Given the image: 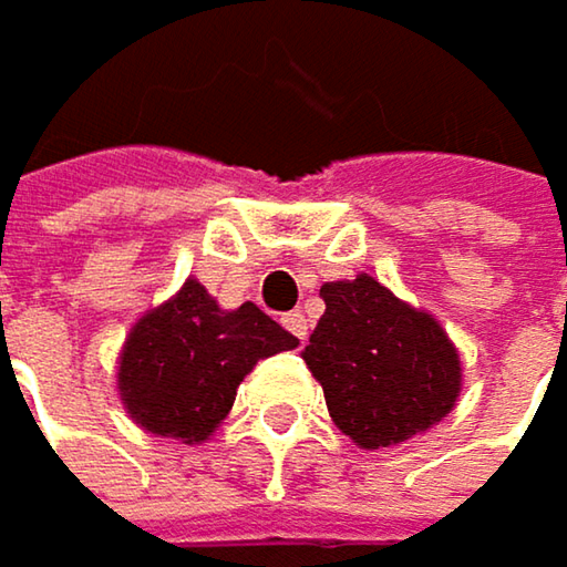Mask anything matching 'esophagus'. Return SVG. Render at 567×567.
<instances>
[{
	"mask_svg": "<svg viewBox=\"0 0 567 567\" xmlns=\"http://www.w3.org/2000/svg\"><path fill=\"white\" fill-rule=\"evenodd\" d=\"M282 324H285V331L295 337V340H301V343L308 340V318H305L301 311H288V315L282 318Z\"/></svg>",
	"mask_w": 567,
	"mask_h": 567,
	"instance_id": "obj_1",
	"label": "esophagus"
}]
</instances>
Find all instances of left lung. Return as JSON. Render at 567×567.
Segmentation results:
<instances>
[{"mask_svg": "<svg viewBox=\"0 0 567 567\" xmlns=\"http://www.w3.org/2000/svg\"><path fill=\"white\" fill-rule=\"evenodd\" d=\"M324 315L301 350L331 422L363 451L429 432L454 405L464 367L435 315L357 279L321 285Z\"/></svg>", "mask_w": 567, "mask_h": 567, "instance_id": "8db88e82", "label": "left lung"}]
</instances>
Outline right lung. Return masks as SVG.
<instances>
[{
  "label": "right lung",
  "instance_id": "1",
  "mask_svg": "<svg viewBox=\"0 0 567 567\" xmlns=\"http://www.w3.org/2000/svg\"><path fill=\"white\" fill-rule=\"evenodd\" d=\"M298 340L252 301L224 311L197 279L148 308L123 340L116 392L148 435L200 444L230 415L239 383Z\"/></svg>",
  "mask_w": 567,
  "mask_h": 567
}]
</instances>
